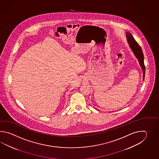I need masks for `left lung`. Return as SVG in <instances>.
Listing matches in <instances>:
<instances>
[{"label": "left lung", "mask_w": 159, "mask_h": 159, "mask_svg": "<svg viewBox=\"0 0 159 159\" xmlns=\"http://www.w3.org/2000/svg\"><path fill=\"white\" fill-rule=\"evenodd\" d=\"M126 37L129 47L131 49L136 58L138 60L139 65L141 66L143 73V81H144L145 77V68L144 64V55L142 52V48L140 47L138 43L136 41L132 34L129 32H126Z\"/></svg>", "instance_id": "obj_1"}]
</instances>
